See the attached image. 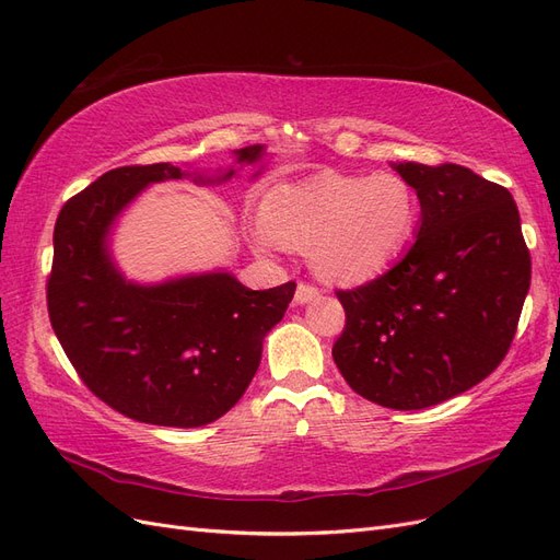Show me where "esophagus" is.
<instances>
[{
  "mask_svg": "<svg viewBox=\"0 0 560 560\" xmlns=\"http://www.w3.org/2000/svg\"><path fill=\"white\" fill-rule=\"evenodd\" d=\"M319 296V290L317 287H313V284H299L296 287V294H294V301L299 303V306H303V303H311V301H315Z\"/></svg>",
  "mask_w": 560,
  "mask_h": 560,
  "instance_id": "esophagus-1",
  "label": "esophagus"
}]
</instances>
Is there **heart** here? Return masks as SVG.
<instances>
[{
  "instance_id": "1",
  "label": "heart",
  "mask_w": 560,
  "mask_h": 560,
  "mask_svg": "<svg viewBox=\"0 0 560 560\" xmlns=\"http://www.w3.org/2000/svg\"><path fill=\"white\" fill-rule=\"evenodd\" d=\"M418 200L395 173H319L278 184L264 198V219L247 224L259 254L308 249L317 278L336 284L366 282L411 241Z\"/></svg>"
}]
</instances>
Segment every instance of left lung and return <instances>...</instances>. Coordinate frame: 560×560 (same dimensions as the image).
<instances>
[{
  "instance_id": "obj_1",
  "label": "left lung",
  "mask_w": 560,
  "mask_h": 560,
  "mask_svg": "<svg viewBox=\"0 0 560 560\" xmlns=\"http://www.w3.org/2000/svg\"><path fill=\"white\" fill-rule=\"evenodd\" d=\"M420 200L416 243L358 290L336 292L334 362L364 399L397 411L442 404L493 374L512 346L530 252L512 194L444 163H393Z\"/></svg>"
}]
</instances>
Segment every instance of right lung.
Segmentation results:
<instances>
[{"label": "right lung", "mask_w": 560, "mask_h": 560, "mask_svg": "<svg viewBox=\"0 0 560 560\" xmlns=\"http://www.w3.org/2000/svg\"><path fill=\"white\" fill-rule=\"evenodd\" d=\"M264 144L235 149L214 173L173 163L126 165L97 177L62 206L54 231L48 317L81 381L132 420L200 428L235 406L257 374L266 334L282 319L296 284L247 290L229 270L132 282L112 257L118 217L147 186L191 177L222 184L254 165Z\"/></svg>", "instance_id": "right-lung-1"}]
</instances>
